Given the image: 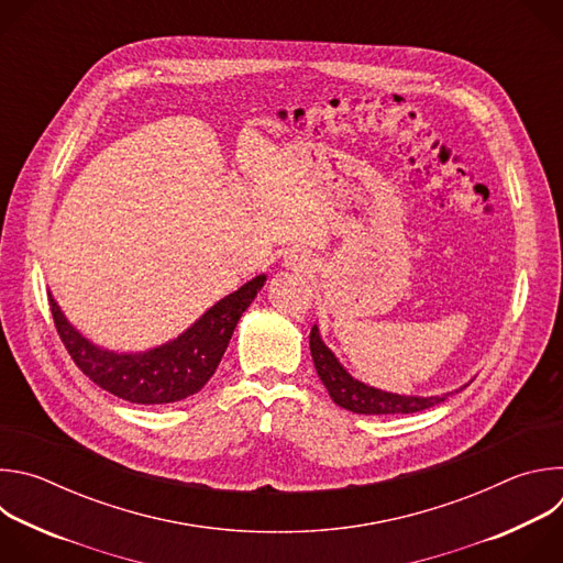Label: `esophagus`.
<instances>
[{
	"label": "esophagus",
	"instance_id": "1",
	"mask_svg": "<svg viewBox=\"0 0 563 563\" xmlns=\"http://www.w3.org/2000/svg\"><path fill=\"white\" fill-rule=\"evenodd\" d=\"M285 263H287V267H291V269H296V272L309 269V261H307V256L300 254V252H291V254L285 258Z\"/></svg>",
	"mask_w": 563,
	"mask_h": 563
}]
</instances>
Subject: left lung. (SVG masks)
<instances>
[{"label": "left lung", "mask_w": 563, "mask_h": 563, "mask_svg": "<svg viewBox=\"0 0 563 563\" xmlns=\"http://www.w3.org/2000/svg\"><path fill=\"white\" fill-rule=\"evenodd\" d=\"M309 350L313 367L320 380L328 387L334 404L356 415H412L439 406L441 400L450 396V391L443 396H400L369 387L352 378L339 363V358L332 354V350L323 343V339H320L316 325L311 328L309 334Z\"/></svg>", "instance_id": "1"}]
</instances>
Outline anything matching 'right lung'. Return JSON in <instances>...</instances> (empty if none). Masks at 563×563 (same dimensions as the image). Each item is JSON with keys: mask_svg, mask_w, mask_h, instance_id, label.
I'll return each instance as SVG.
<instances>
[{"mask_svg": "<svg viewBox=\"0 0 563 563\" xmlns=\"http://www.w3.org/2000/svg\"><path fill=\"white\" fill-rule=\"evenodd\" d=\"M265 274L209 307L178 339L137 354L102 350L79 334L48 296L57 334L73 363L96 385L140 406L176 404L200 391L213 376L240 316L252 305Z\"/></svg>", "mask_w": 563, "mask_h": 563, "instance_id": "add662e5", "label": "right lung"}]
</instances>
